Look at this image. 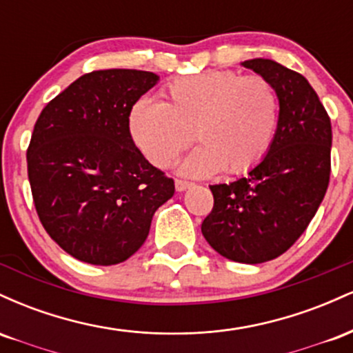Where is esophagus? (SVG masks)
I'll return each instance as SVG.
<instances>
[{
  "mask_svg": "<svg viewBox=\"0 0 353 353\" xmlns=\"http://www.w3.org/2000/svg\"><path fill=\"white\" fill-rule=\"evenodd\" d=\"M192 185V182L189 181H184V179H176V190H185L188 188H190Z\"/></svg>",
  "mask_w": 353,
  "mask_h": 353,
  "instance_id": "34e87169",
  "label": "esophagus"
}]
</instances>
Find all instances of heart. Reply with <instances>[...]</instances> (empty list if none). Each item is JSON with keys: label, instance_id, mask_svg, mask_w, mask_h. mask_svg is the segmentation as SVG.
I'll list each match as a JSON object with an SVG mask.
<instances>
[{"label": "heart", "instance_id": "1", "mask_svg": "<svg viewBox=\"0 0 353 353\" xmlns=\"http://www.w3.org/2000/svg\"><path fill=\"white\" fill-rule=\"evenodd\" d=\"M164 103L139 99L129 131L152 165L176 163L194 134L201 145L182 164L189 176L242 174L265 157L281 119L277 89L264 76L205 71L171 81Z\"/></svg>", "mask_w": 353, "mask_h": 353}]
</instances>
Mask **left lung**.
Instances as JSON below:
<instances>
[{"instance_id":"left-lung-1","label":"left lung","mask_w":353,"mask_h":353,"mask_svg":"<svg viewBox=\"0 0 353 353\" xmlns=\"http://www.w3.org/2000/svg\"><path fill=\"white\" fill-rule=\"evenodd\" d=\"M274 84L281 99L275 139L245 177L209 185L214 208L202 236L222 257L262 264L295 244L330 181L332 124L309 81L272 59L242 63Z\"/></svg>"}]
</instances>
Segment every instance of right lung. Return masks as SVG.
<instances>
[{
	"label": "right lung",
	"mask_w": 353,
	"mask_h": 353,
	"mask_svg": "<svg viewBox=\"0 0 353 353\" xmlns=\"http://www.w3.org/2000/svg\"><path fill=\"white\" fill-rule=\"evenodd\" d=\"M149 71L81 76L44 106L28 145V177L43 228L64 252L114 265L139 250L174 179L136 148L129 114L157 83Z\"/></svg>",
	"instance_id": "obj_1"
}]
</instances>
